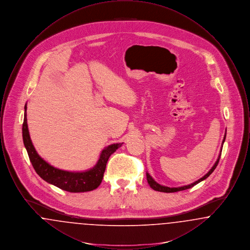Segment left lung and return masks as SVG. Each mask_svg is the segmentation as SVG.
Here are the masks:
<instances>
[{
    "mask_svg": "<svg viewBox=\"0 0 250 250\" xmlns=\"http://www.w3.org/2000/svg\"><path fill=\"white\" fill-rule=\"evenodd\" d=\"M225 139H226V134H225V136H224V140H223V143L225 142ZM222 151V150H221ZM220 151V152H221ZM220 155H221V153H220V155L218 156V158H217V160H216V162L214 163V166L212 167V168L203 176L201 179H199L198 181H196L195 183H193V184H190V185H188V186H184V187H181V188H167V187H164V186H161V185H159V184H157L156 182H155L154 179L152 178L151 176H150V174L147 172L146 173V177H147V181H148V184H149V186L155 191H159V192H165V193H172V192H177V191H182V190H186V189H188V188H193L195 185H197V184H199L200 182H202L203 180H205V179L207 178V177H209L210 176V174L213 172L214 170V168L216 167L217 166V164H218V162H219V159H220Z\"/></svg>",
    "mask_w": 250,
    "mask_h": 250,
    "instance_id": "1",
    "label": "left lung"
}]
</instances>
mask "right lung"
Returning <instances> with one entry per match:
<instances>
[{
    "label": "right lung",
    "mask_w": 250,
    "mask_h": 250,
    "mask_svg": "<svg viewBox=\"0 0 250 250\" xmlns=\"http://www.w3.org/2000/svg\"><path fill=\"white\" fill-rule=\"evenodd\" d=\"M24 112L23 125H22V138L30 161L34 167L36 173L48 184H51L62 190L68 192H87L94 190L99 187L104 176L108 157L112 155L123 143H116L107 146L100 155V157L93 168L83 172H71L62 170L49 165L43 158H41L32 143L28 130L27 117H26V105Z\"/></svg>",
    "instance_id": "1"
}]
</instances>
